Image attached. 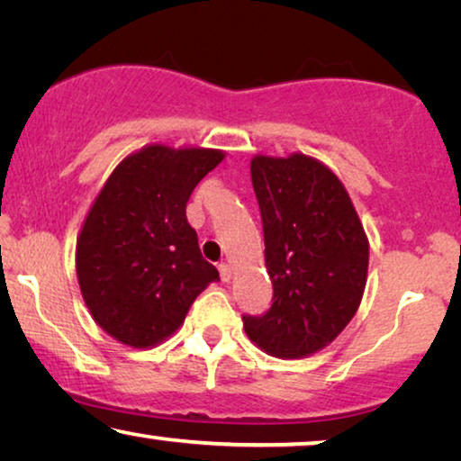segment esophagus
Listing matches in <instances>:
<instances>
[{
  "label": "esophagus",
  "mask_w": 461,
  "mask_h": 461,
  "mask_svg": "<svg viewBox=\"0 0 461 461\" xmlns=\"http://www.w3.org/2000/svg\"><path fill=\"white\" fill-rule=\"evenodd\" d=\"M219 275H221V281H230L231 279V267L228 263L219 265Z\"/></svg>",
  "instance_id": "obj_1"
}]
</instances>
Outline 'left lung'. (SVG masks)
Here are the masks:
<instances>
[{"instance_id":"left-lung-1","label":"left lung","mask_w":461,"mask_h":461,"mask_svg":"<svg viewBox=\"0 0 461 461\" xmlns=\"http://www.w3.org/2000/svg\"><path fill=\"white\" fill-rule=\"evenodd\" d=\"M265 233L271 308L244 314L246 335L277 358L331 343L358 311L368 240L338 176L312 157L257 155L250 163Z\"/></svg>"}]
</instances>
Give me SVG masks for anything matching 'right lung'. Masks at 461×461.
<instances>
[{"label":"right lung","instance_id":"obj_1","mask_svg":"<svg viewBox=\"0 0 461 461\" xmlns=\"http://www.w3.org/2000/svg\"><path fill=\"white\" fill-rule=\"evenodd\" d=\"M223 161L215 149L150 144L123 159L88 211L77 246L82 298L126 346L150 348L182 325L204 287L219 281L203 258L186 204Z\"/></svg>","mask_w":461,"mask_h":461}]
</instances>
